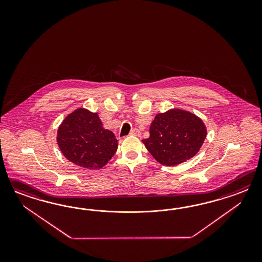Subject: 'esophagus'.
<instances>
[{"instance_id": "1", "label": "esophagus", "mask_w": 262, "mask_h": 262, "mask_svg": "<svg viewBox=\"0 0 262 262\" xmlns=\"http://www.w3.org/2000/svg\"><path fill=\"white\" fill-rule=\"evenodd\" d=\"M130 135H135V136H139V135H141V133H140V130L138 128H134V129L130 130Z\"/></svg>"}]
</instances>
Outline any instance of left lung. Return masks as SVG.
<instances>
[{"label":"left lung","mask_w":262,"mask_h":262,"mask_svg":"<svg viewBox=\"0 0 262 262\" xmlns=\"http://www.w3.org/2000/svg\"><path fill=\"white\" fill-rule=\"evenodd\" d=\"M203 121L191 112L171 110L159 113L142 142L159 163L174 166L193 158L206 139Z\"/></svg>","instance_id":"8db88e82"}]
</instances>
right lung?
<instances>
[{"instance_id": "1", "label": "right lung", "mask_w": 262, "mask_h": 262, "mask_svg": "<svg viewBox=\"0 0 262 262\" xmlns=\"http://www.w3.org/2000/svg\"><path fill=\"white\" fill-rule=\"evenodd\" d=\"M57 144L64 157L88 169H100L114 156L118 142L104 129L97 113L79 108L69 114L57 130Z\"/></svg>"}]
</instances>
